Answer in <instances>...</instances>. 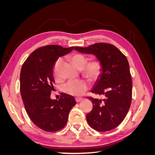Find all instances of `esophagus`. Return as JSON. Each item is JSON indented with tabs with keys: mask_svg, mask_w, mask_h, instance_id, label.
Segmentation results:
<instances>
[{
	"mask_svg": "<svg viewBox=\"0 0 155 155\" xmlns=\"http://www.w3.org/2000/svg\"><path fill=\"white\" fill-rule=\"evenodd\" d=\"M82 100H83V98H81V97H76V101L77 103L80 102Z\"/></svg>",
	"mask_w": 155,
	"mask_h": 155,
	"instance_id": "obj_1",
	"label": "esophagus"
}]
</instances>
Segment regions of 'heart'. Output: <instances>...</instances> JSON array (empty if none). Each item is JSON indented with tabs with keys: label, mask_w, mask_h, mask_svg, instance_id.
<instances>
[{
	"label": "heart",
	"mask_w": 155,
	"mask_h": 155,
	"mask_svg": "<svg viewBox=\"0 0 155 155\" xmlns=\"http://www.w3.org/2000/svg\"><path fill=\"white\" fill-rule=\"evenodd\" d=\"M71 60L75 67L79 70H81L84 76L91 80H96L100 76L102 67L99 60L93 59L87 62L86 56L80 54H74L71 57ZM61 61L62 59L59 58L55 61L54 65V76L58 81L61 79L59 68ZM88 87V83L83 79L70 80L64 85L63 90L68 94L80 96L87 91Z\"/></svg>",
	"instance_id": "1"
}]
</instances>
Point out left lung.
<instances>
[{"label": "left lung", "instance_id": "left-lung-1", "mask_svg": "<svg viewBox=\"0 0 155 155\" xmlns=\"http://www.w3.org/2000/svg\"><path fill=\"white\" fill-rule=\"evenodd\" d=\"M78 51L96 55L101 64V72L92 93L104 95L101 100L88 97L93 108L87 114L91 127L100 132L109 131L122 122L132 100V79L127 59L115 46L98 43L88 47L74 48Z\"/></svg>", "mask_w": 155, "mask_h": 155}]
</instances>
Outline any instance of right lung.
<instances>
[{
  "mask_svg": "<svg viewBox=\"0 0 155 155\" xmlns=\"http://www.w3.org/2000/svg\"><path fill=\"white\" fill-rule=\"evenodd\" d=\"M73 48L56 45L42 46L33 51L22 64L20 90L26 111L32 122L46 132L62 129L70 110L76 104L74 97L65 93L61 94L59 100L50 98L55 61Z\"/></svg>",
  "mask_w": 155,
  "mask_h": 155,
  "instance_id": "1",
  "label": "right lung"
}]
</instances>
